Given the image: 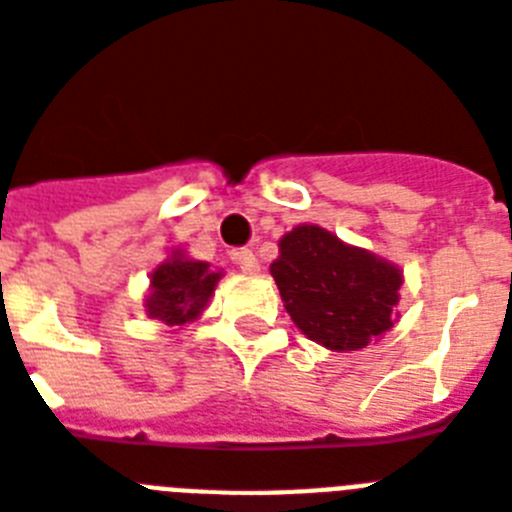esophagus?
<instances>
[{
  "instance_id": "1",
  "label": "esophagus",
  "mask_w": 512,
  "mask_h": 512,
  "mask_svg": "<svg viewBox=\"0 0 512 512\" xmlns=\"http://www.w3.org/2000/svg\"><path fill=\"white\" fill-rule=\"evenodd\" d=\"M234 263L244 270V273H260V263L252 249H236Z\"/></svg>"
}]
</instances>
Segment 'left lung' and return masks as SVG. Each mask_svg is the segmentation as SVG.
I'll return each instance as SVG.
<instances>
[{"label":"left lung","instance_id":"left-lung-1","mask_svg":"<svg viewBox=\"0 0 512 512\" xmlns=\"http://www.w3.org/2000/svg\"><path fill=\"white\" fill-rule=\"evenodd\" d=\"M270 276L296 328L338 354L364 349L398 320L403 270L317 223H299L278 239Z\"/></svg>","mask_w":512,"mask_h":512}]
</instances>
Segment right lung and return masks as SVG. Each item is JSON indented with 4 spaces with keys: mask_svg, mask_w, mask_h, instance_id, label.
<instances>
[{
    "mask_svg": "<svg viewBox=\"0 0 512 512\" xmlns=\"http://www.w3.org/2000/svg\"><path fill=\"white\" fill-rule=\"evenodd\" d=\"M221 276L223 270H213L203 260H192L184 249H171L166 260L150 273L145 312L169 328H184L203 315Z\"/></svg>",
    "mask_w": 512,
    "mask_h": 512,
    "instance_id": "right-lung-1",
    "label": "right lung"
}]
</instances>
